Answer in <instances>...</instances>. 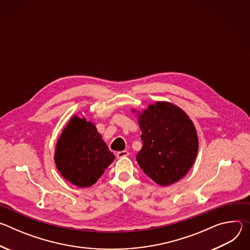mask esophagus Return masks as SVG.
I'll return each mask as SVG.
<instances>
[{"label": "esophagus", "instance_id": "obj_1", "mask_svg": "<svg viewBox=\"0 0 250 250\" xmlns=\"http://www.w3.org/2000/svg\"><path fill=\"white\" fill-rule=\"evenodd\" d=\"M129 153H128V151H126V150H123V151H119L118 153H117V156H118V158H123V157H125V156H127Z\"/></svg>", "mask_w": 250, "mask_h": 250}]
</instances>
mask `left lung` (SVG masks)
<instances>
[{"label":"left lung","instance_id":"obj_1","mask_svg":"<svg viewBox=\"0 0 250 250\" xmlns=\"http://www.w3.org/2000/svg\"><path fill=\"white\" fill-rule=\"evenodd\" d=\"M140 168L161 186L178 182L192 167L199 148L196 128L184 111L167 102L150 104L138 118Z\"/></svg>","mask_w":250,"mask_h":250}]
</instances>
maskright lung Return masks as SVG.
<instances>
[{
	"instance_id": "right-lung-1",
	"label": "right lung",
	"mask_w": 250,
	"mask_h": 250,
	"mask_svg": "<svg viewBox=\"0 0 250 250\" xmlns=\"http://www.w3.org/2000/svg\"><path fill=\"white\" fill-rule=\"evenodd\" d=\"M115 159L96 126L73 117L57 141L56 167L67 181L78 187L95 184Z\"/></svg>"
}]
</instances>
